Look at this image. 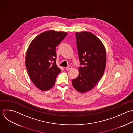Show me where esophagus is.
Listing matches in <instances>:
<instances>
[{
  "instance_id": "1",
  "label": "esophagus",
  "mask_w": 133,
  "mask_h": 133,
  "mask_svg": "<svg viewBox=\"0 0 133 133\" xmlns=\"http://www.w3.org/2000/svg\"><path fill=\"white\" fill-rule=\"evenodd\" d=\"M71 68H72V66H68V67H67L66 68V69L67 70H70Z\"/></svg>"
}]
</instances>
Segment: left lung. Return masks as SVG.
Returning a JSON list of instances; mask_svg holds the SVG:
<instances>
[{"label": "left lung", "mask_w": 133, "mask_h": 133, "mask_svg": "<svg viewBox=\"0 0 133 133\" xmlns=\"http://www.w3.org/2000/svg\"><path fill=\"white\" fill-rule=\"evenodd\" d=\"M80 65L79 76L72 80L74 88L80 93L93 89L104 75L106 65V52L102 42L88 31L76 32Z\"/></svg>", "instance_id": "1"}]
</instances>
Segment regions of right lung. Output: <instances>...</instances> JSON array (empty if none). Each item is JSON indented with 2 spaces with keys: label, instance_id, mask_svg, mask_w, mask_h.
Here are the masks:
<instances>
[{
  "label": "right lung",
  "instance_id": "obj_1",
  "mask_svg": "<svg viewBox=\"0 0 133 133\" xmlns=\"http://www.w3.org/2000/svg\"><path fill=\"white\" fill-rule=\"evenodd\" d=\"M67 35L63 31H44L35 37L28 48L26 67L31 81L41 91L52 88L61 71L56 65L55 49Z\"/></svg>",
  "mask_w": 133,
  "mask_h": 133
}]
</instances>
